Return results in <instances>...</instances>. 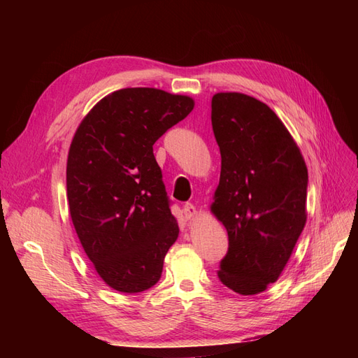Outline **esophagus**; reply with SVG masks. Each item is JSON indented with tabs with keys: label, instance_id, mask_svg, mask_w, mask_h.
Masks as SVG:
<instances>
[{
	"label": "esophagus",
	"instance_id": "1",
	"mask_svg": "<svg viewBox=\"0 0 358 358\" xmlns=\"http://www.w3.org/2000/svg\"><path fill=\"white\" fill-rule=\"evenodd\" d=\"M183 215H185V218L191 220V218H196V216L199 215V210L196 209V206L194 204L187 203V204H183Z\"/></svg>",
	"mask_w": 358,
	"mask_h": 358
}]
</instances>
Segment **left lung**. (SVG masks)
I'll return each mask as SVG.
<instances>
[{
  "label": "left lung",
  "instance_id": "obj_1",
  "mask_svg": "<svg viewBox=\"0 0 358 358\" xmlns=\"http://www.w3.org/2000/svg\"><path fill=\"white\" fill-rule=\"evenodd\" d=\"M212 128L221 176L210 209L229 233L218 278L258 294L282 273L306 224L308 169L282 121L254 96L215 94Z\"/></svg>",
  "mask_w": 358,
  "mask_h": 358
}]
</instances>
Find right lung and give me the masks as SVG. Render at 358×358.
Listing matches in <instances>:
<instances>
[{
  "instance_id": "add662e5",
  "label": "right lung",
  "mask_w": 358,
  "mask_h": 358,
  "mask_svg": "<svg viewBox=\"0 0 358 358\" xmlns=\"http://www.w3.org/2000/svg\"><path fill=\"white\" fill-rule=\"evenodd\" d=\"M194 100L155 88L109 94L85 116L67 159L71 221L104 282L121 292L154 287L179 227L154 143Z\"/></svg>"
}]
</instances>
